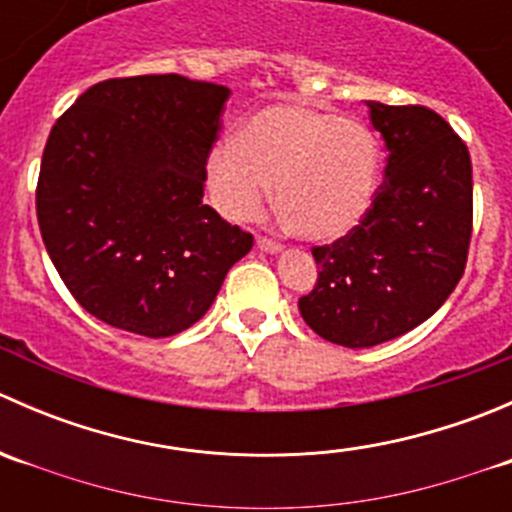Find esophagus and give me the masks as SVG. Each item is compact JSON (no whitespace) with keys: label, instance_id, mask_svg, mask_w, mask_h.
<instances>
[{"label":"esophagus","instance_id":"obj_1","mask_svg":"<svg viewBox=\"0 0 512 512\" xmlns=\"http://www.w3.org/2000/svg\"><path fill=\"white\" fill-rule=\"evenodd\" d=\"M257 247H260L262 252H270V255H275V252L282 250L280 242L270 240V237H257Z\"/></svg>","mask_w":512,"mask_h":512}]
</instances>
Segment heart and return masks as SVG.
<instances>
[{
	"mask_svg": "<svg viewBox=\"0 0 512 512\" xmlns=\"http://www.w3.org/2000/svg\"><path fill=\"white\" fill-rule=\"evenodd\" d=\"M379 141L364 123L309 106L262 108L213 146L205 165L213 203L230 220L255 218L275 198L299 235L332 242L371 210Z\"/></svg>",
	"mask_w": 512,
	"mask_h": 512,
	"instance_id": "obj_1",
	"label": "heart"
}]
</instances>
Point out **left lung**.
<instances>
[{
	"label": "left lung",
	"instance_id": "8db88e82",
	"mask_svg": "<svg viewBox=\"0 0 512 512\" xmlns=\"http://www.w3.org/2000/svg\"><path fill=\"white\" fill-rule=\"evenodd\" d=\"M384 136V180L366 218L312 247L317 285L299 314L327 342L376 347L426 322L463 277L473 230L466 143L426 106L366 101Z\"/></svg>",
	"mask_w": 512,
	"mask_h": 512
}]
</instances>
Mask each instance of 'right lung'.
Instances as JSON below:
<instances>
[{"mask_svg":"<svg viewBox=\"0 0 512 512\" xmlns=\"http://www.w3.org/2000/svg\"><path fill=\"white\" fill-rule=\"evenodd\" d=\"M227 86L178 74L94 84L54 123L36 218L76 302L141 337L193 327L252 235L203 203Z\"/></svg>","mask_w":512,"mask_h":512,"instance_id":"1","label":"right lung"}]
</instances>
